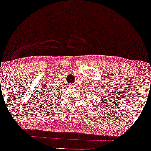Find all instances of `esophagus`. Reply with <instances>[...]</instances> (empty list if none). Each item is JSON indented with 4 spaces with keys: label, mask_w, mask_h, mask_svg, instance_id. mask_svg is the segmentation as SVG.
I'll use <instances>...</instances> for the list:
<instances>
[{
    "label": "esophagus",
    "mask_w": 151,
    "mask_h": 151,
    "mask_svg": "<svg viewBox=\"0 0 151 151\" xmlns=\"http://www.w3.org/2000/svg\"><path fill=\"white\" fill-rule=\"evenodd\" d=\"M70 87H73V85H70Z\"/></svg>",
    "instance_id": "obj_1"
}]
</instances>
